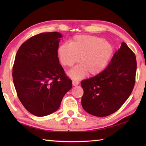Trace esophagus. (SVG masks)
Wrapping results in <instances>:
<instances>
[{
	"instance_id": "esophagus-1",
	"label": "esophagus",
	"mask_w": 146,
	"mask_h": 146,
	"mask_svg": "<svg viewBox=\"0 0 146 146\" xmlns=\"http://www.w3.org/2000/svg\"><path fill=\"white\" fill-rule=\"evenodd\" d=\"M72 84L73 86H76L79 84V82L76 80H72Z\"/></svg>"
}]
</instances>
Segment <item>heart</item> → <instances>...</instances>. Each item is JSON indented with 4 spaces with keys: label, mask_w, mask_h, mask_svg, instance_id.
I'll return each mask as SVG.
<instances>
[{
    "label": "heart",
    "mask_w": 146,
    "mask_h": 146,
    "mask_svg": "<svg viewBox=\"0 0 146 146\" xmlns=\"http://www.w3.org/2000/svg\"><path fill=\"white\" fill-rule=\"evenodd\" d=\"M113 52L110 42L100 37L78 35L71 39L68 44H63L58 49V56L64 66L71 67L79 60L77 65L68 72L73 79H80L88 73L97 75L106 67Z\"/></svg>",
    "instance_id": "heart-1"
}]
</instances>
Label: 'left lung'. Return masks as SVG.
I'll return each instance as SVG.
<instances>
[{
  "label": "left lung",
  "instance_id": "8db88e82",
  "mask_svg": "<svg viewBox=\"0 0 146 146\" xmlns=\"http://www.w3.org/2000/svg\"><path fill=\"white\" fill-rule=\"evenodd\" d=\"M136 69L135 55L123 42L102 72L81 82L84 92L82 98L83 109L97 117L115 112L131 94Z\"/></svg>",
  "mask_w": 146,
  "mask_h": 146
}]
</instances>
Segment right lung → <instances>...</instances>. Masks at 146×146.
Wrapping results in <instances>:
<instances>
[{
    "label": "right lung",
    "instance_id": "1",
    "mask_svg": "<svg viewBox=\"0 0 146 146\" xmlns=\"http://www.w3.org/2000/svg\"><path fill=\"white\" fill-rule=\"evenodd\" d=\"M58 32L34 36L19 48L12 69L14 85L19 100L38 117L56 111L64 95L72 87L58 57Z\"/></svg>",
    "mask_w": 146,
    "mask_h": 146
}]
</instances>
